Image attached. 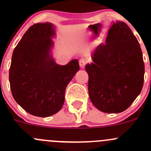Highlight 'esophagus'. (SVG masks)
Returning a JSON list of instances; mask_svg holds the SVG:
<instances>
[{
    "label": "esophagus",
    "mask_w": 151,
    "mask_h": 151,
    "mask_svg": "<svg viewBox=\"0 0 151 151\" xmlns=\"http://www.w3.org/2000/svg\"><path fill=\"white\" fill-rule=\"evenodd\" d=\"M87 63V60H85V58H81L80 60H79V64H80V66L81 68H83L85 66V64H86Z\"/></svg>",
    "instance_id": "1"
}]
</instances>
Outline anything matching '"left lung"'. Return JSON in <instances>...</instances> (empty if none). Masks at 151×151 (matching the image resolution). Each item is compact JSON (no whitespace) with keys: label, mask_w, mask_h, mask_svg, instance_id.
<instances>
[{"label":"left lung","mask_w":151,"mask_h":151,"mask_svg":"<svg viewBox=\"0 0 151 151\" xmlns=\"http://www.w3.org/2000/svg\"><path fill=\"white\" fill-rule=\"evenodd\" d=\"M91 58L85 66L91 102L106 113L126 110L140 93L145 74L140 45L132 30L121 21L112 22L105 44L96 47Z\"/></svg>","instance_id":"left-lung-1"}]
</instances>
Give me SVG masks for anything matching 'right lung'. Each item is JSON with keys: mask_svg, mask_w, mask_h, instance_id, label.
Wrapping results in <instances>:
<instances>
[{"mask_svg": "<svg viewBox=\"0 0 151 151\" xmlns=\"http://www.w3.org/2000/svg\"><path fill=\"white\" fill-rule=\"evenodd\" d=\"M56 30L51 22L30 27L14 50L9 83L14 99L27 112L51 116L63 106L65 91L80 70L77 59L62 66L52 55Z\"/></svg>", "mask_w": 151, "mask_h": 151, "instance_id": "1", "label": "right lung"}]
</instances>
